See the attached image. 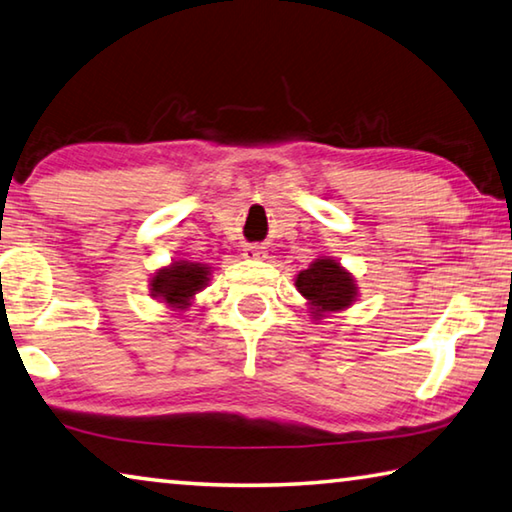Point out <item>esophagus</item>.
Returning <instances> with one entry per match:
<instances>
[{"label": "esophagus", "mask_w": 512, "mask_h": 512, "mask_svg": "<svg viewBox=\"0 0 512 512\" xmlns=\"http://www.w3.org/2000/svg\"><path fill=\"white\" fill-rule=\"evenodd\" d=\"M261 254H263L261 247L249 245V247H245V254H242V256H245V258H261Z\"/></svg>", "instance_id": "obj_1"}]
</instances>
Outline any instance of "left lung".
Wrapping results in <instances>:
<instances>
[{
    "label": "left lung",
    "instance_id": "8db88e82",
    "mask_svg": "<svg viewBox=\"0 0 512 512\" xmlns=\"http://www.w3.org/2000/svg\"><path fill=\"white\" fill-rule=\"evenodd\" d=\"M297 290L313 306L315 317L329 311H342L356 299L354 276L331 258H317L308 265V270L299 272Z\"/></svg>",
    "mask_w": 512,
    "mask_h": 512
}]
</instances>
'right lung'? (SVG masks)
<instances>
[{"label": "right lung", "mask_w": 512, "mask_h": 512, "mask_svg": "<svg viewBox=\"0 0 512 512\" xmlns=\"http://www.w3.org/2000/svg\"><path fill=\"white\" fill-rule=\"evenodd\" d=\"M208 267L201 263L177 261L158 270L152 279V297H158L174 308H186L190 299L208 283Z\"/></svg>", "instance_id": "add662e5"}]
</instances>
